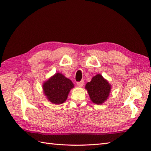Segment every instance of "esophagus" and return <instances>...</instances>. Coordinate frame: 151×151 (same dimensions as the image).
I'll return each mask as SVG.
<instances>
[{"label": "esophagus", "instance_id": "esophagus-1", "mask_svg": "<svg viewBox=\"0 0 151 151\" xmlns=\"http://www.w3.org/2000/svg\"><path fill=\"white\" fill-rule=\"evenodd\" d=\"M84 84H85V82H84V81H83V80H82V81H81L77 83V85H78L80 87H82L83 85H84Z\"/></svg>", "mask_w": 151, "mask_h": 151}]
</instances>
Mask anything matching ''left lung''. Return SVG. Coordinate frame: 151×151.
Returning <instances> with one entry per match:
<instances>
[{
  "label": "left lung",
  "instance_id": "left-lung-1",
  "mask_svg": "<svg viewBox=\"0 0 151 151\" xmlns=\"http://www.w3.org/2000/svg\"><path fill=\"white\" fill-rule=\"evenodd\" d=\"M85 88L91 101L95 104L101 105L108 99L111 85L101 74H97L93 77L91 81L86 83Z\"/></svg>",
  "mask_w": 151,
  "mask_h": 151
}]
</instances>
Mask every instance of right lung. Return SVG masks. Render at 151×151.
Masks as SVG:
<instances>
[{
	"instance_id": "right-lung-1",
	"label": "right lung",
	"mask_w": 151,
	"mask_h": 151,
	"mask_svg": "<svg viewBox=\"0 0 151 151\" xmlns=\"http://www.w3.org/2000/svg\"><path fill=\"white\" fill-rule=\"evenodd\" d=\"M73 83L60 73H56L43 83L42 88L48 101L53 104L59 105L64 103L72 88Z\"/></svg>"
}]
</instances>
